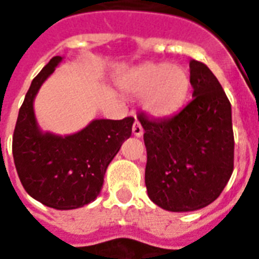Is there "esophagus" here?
<instances>
[{"label":"esophagus","mask_w":259,"mask_h":259,"mask_svg":"<svg viewBox=\"0 0 259 259\" xmlns=\"http://www.w3.org/2000/svg\"><path fill=\"white\" fill-rule=\"evenodd\" d=\"M133 134L136 136V137H141L142 134H144V129H142L141 123H140V121H134L133 123Z\"/></svg>","instance_id":"1"}]
</instances>
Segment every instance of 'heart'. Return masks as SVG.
Instances as JSON below:
<instances>
[{"label":"heart","instance_id":"obj_1","mask_svg":"<svg viewBox=\"0 0 259 259\" xmlns=\"http://www.w3.org/2000/svg\"><path fill=\"white\" fill-rule=\"evenodd\" d=\"M122 86L132 94H145L144 105L149 113L168 115L184 103L189 76L183 67L169 63L146 64L126 75Z\"/></svg>","mask_w":259,"mask_h":259}]
</instances>
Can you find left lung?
I'll return each instance as SVG.
<instances>
[{
	"label": "left lung",
	"mask_w": 259,
	"mask_h": 259,
	"mask_svg": "<svg viewBox=\"0 0 259 259\" xmlns=\"http://www.w3.org/2000/svg\"><path fill=\"white\" fill-rule=\"evenodd\" d=\"M192 99L170 117L140 114L146 146L145 185L154 204L173 212L217 200L234 170L231 105L217 76L191 59Z\"/></svg>",
	"instance_id": "left-lung-1"
}]
</instances>
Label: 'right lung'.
<instances>
[{"label":"right lung","mask_w":259,"mask_h":259,"mask_svg":"<svg viewBox=\"0 0 259 259\" xmlns=\"http://www.w3.org/2000/svg\"><path fill=\"white\" fill-rule=\"evenodd\" d=\"M62 62L55 56L32 80L14 127L12 152L22 187L47 207L74 209L99 195L106 169L132 134L134 118L95 119L78 133L60 137L40 132L33 99Z\"/></svg>","instance_id":"obj_1"}]
</instances>
